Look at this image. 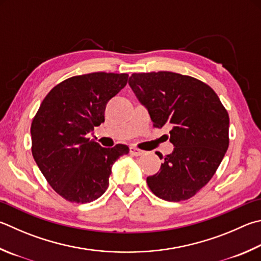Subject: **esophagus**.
<instances>
[{
  "label": "esophagus",
  "instance_id": "34e87169",
  "mask_svg": "<svg viewBox=\"0 0 261 261\" xmlns=\"http://www.w3.org/2000/svg\"><path fill=\"white\" fill-rule=\"evenodd\" d=\"M130 154L134 156H141L145 154V151L139 149V148H137V147H135V146H130Z\"/></svg>",
  "mask_w": 261,
  "mask_h": 261
}]
</instances>
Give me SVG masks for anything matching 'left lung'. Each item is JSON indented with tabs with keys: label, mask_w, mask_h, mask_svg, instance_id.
Masks as SVG:
<instances>
[{
	"label": "left lung",
	"mask_w": 261,
	"mask_h": 261,
	"mask_svg": "<svg viewBox=\"0 0 261 261\" xmlns=\"http://www.w3.org/2000/svg\"><path fill=\"white\" fill-rule=\"evenodd\" d=\"M129 84L154 126L171 127L174 149L160 171L147 177V185L162 200H188L210 181L224 159L229 145L228 113L211 87L187 75L134 73Z\"/></svg>",
	"instance_id": "left-lung-1"
}]
</instances>
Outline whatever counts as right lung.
<instances>
[{"mask_svg": "<svg viewBox=\"0 0 261 261\" xmlns=\"http://www.w3.org/2000/svg\"><path fill=\"white\" fill-rule=\"evenodd\" d=\"M127 74L97 72L69 77L46 94L31 125L32 154L46 181L65 200L89 203L110 184L112 165L129 147H101L88 135L105 121L110 99Z\"/></svg>", "mask_w": 261, "mask_h": 261, "instance_id": "add662e5", "label": "right lung"}]
</instances>
